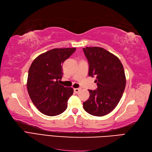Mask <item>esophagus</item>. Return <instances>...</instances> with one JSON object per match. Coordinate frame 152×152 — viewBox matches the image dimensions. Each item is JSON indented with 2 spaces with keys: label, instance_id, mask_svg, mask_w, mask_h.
I'll return each mask as SVG.
<instances>
[{
  "label": "esophagus",
  "instance_id": "obj_1",
  "mask_svg": "<svg viewBox=\"0 0 152 152\" xmlns=\"http://www.w3.org/2000/svg\"><path fill=\"white\" fill-rule=\"evenodd\" d=\"M80 90V88H74V92H75V93H78Z\"/></svg>",
  "mask_w": 152,
  "mask_h": 152
}]
</instances>
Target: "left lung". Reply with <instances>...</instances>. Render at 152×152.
<instances>
[{"instance_id": "8db88e82", "label": "left lung", "mask_w": 152, "mask_h": 152, "mask_svg": "<svg viewBox=\"0 0 152 152\" xmlns=\"http://www.w3.org/2000/svg\"><path fill=\"white\" fill-rule=\"evenodd\" d=\"M89 63L88 75L96 77L95 90H89L90 97L83 102L86 112L101 117L115 108L126 86L123 66L117 57L100 47L83 48Z\"/></svg>"}]
</instances>
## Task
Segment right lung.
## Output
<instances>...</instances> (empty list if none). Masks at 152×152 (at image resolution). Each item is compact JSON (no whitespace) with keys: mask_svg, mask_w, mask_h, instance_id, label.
I'll return each instance as SVG.
<instances>
[{"mask_svg":"<svg viewBox=\"0 0 152 152\" xmlns=\"http://www.w3.org/2000/svg\"><path fill=\"white\" fill-rule=\"evenodd\" d=\"M75 50L68 48L49 50L39 55L29 67L27 80L29 95L36 108L46 115H57L67 108L73 89L64 87L58 82L63 75V62Z\"/></svg>","mask_w":152,"mask_h":152,"instance_id":"add662e5","label":"right lung"}]
</instances>
